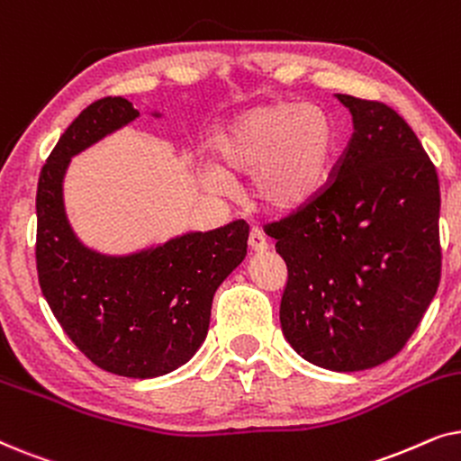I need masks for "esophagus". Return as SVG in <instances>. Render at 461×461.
I'll list each match as a JSON object with an SVG mask.
<instances>
[{
	"mask_svg": "<svg viewBox=\"0 0 461 461\" xmlns=\"http://www.w3.org/2000/svg\"><path fill=\"white\" fill-rule=\"evenodd\" d=\"M248 245H249L251 251H256V254H262V251L268 249V241H267V237H264V232L260 229H251L249 230Z\"/></svg>",
	"mask_w": 461,
	"mask_h": 461,
	"instance_id": "obj_1",
	"label": "esophagus"
}]
</instances>
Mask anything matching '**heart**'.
<instances>
[{
	"label": "heart",
	"instance_id": "b5f03b06",
	"mask_svg": "<svg viewBox=\"0 0 461 461\" xmlns=\"http://www.w3.org/2000/svg\"><path fill=\"white\" fill-rule=\"evenodd\" d=\"M216 166L203 178L230 193L232 178L254 176V197L270 212L312 203L330 182L336 157L331 119L314 104L270 103L239 113L213 140Z\"/></svg>",
	"mask_w": 461,
	"mask_h": 461
}]
</instances>
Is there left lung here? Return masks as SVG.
I'll return each instance as SVG.
<instances>
[{
  "label": "left lung",
  "mask_w": 461,
  "mask_h": 461,
  "mask_svg": "<svg viewBox=\"0 0 461 461\" xmlns=\"http://www.w3.org/2000/svg\"><path fill=\"white\" fill-rule=\"evenodd\" d=\"M352 136L312 203L273 224L287 264L281 327L330 371L386 363L418 330L440 281L437 167L394 109L336 94Z\"/></svg>",
  "instance_id": "8db88e82"
}]
</instances>
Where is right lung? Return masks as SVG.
<instances>
[{
	"label": "right lung",
	"mask_w": 461,
	"mask_h": 461,
	"mask_svg": "<svg viewBox=\"0 0 461 461\" xmlns=\"http://www.w3.org/2000/svg\"><path fill=\"white\" fill-rule=\"evenodd\" d=\"M138 115L128 98H100L56 142L37 182L35 260L43 298L71 342L100 369L147 380L178 369L203 344L213 294L248 254L249 226L237 220L130 256L86 248L62 203L68 161Z\"/></svg>",
	"instance_id": "obj_1"
}]
</instances>
